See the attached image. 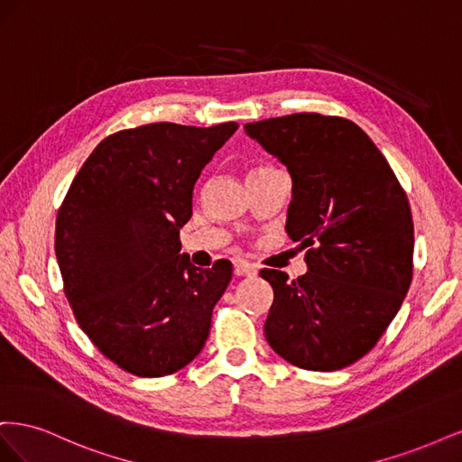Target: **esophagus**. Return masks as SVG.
<instances>
[{
    "instance_id": "obj_1",
    "label": "esophagus",
    "mask_w": 462,
    "mask_h": 462,
    "mask_svg": "<svg viewBox=\"0 0 462 462\" xmlns=\"http://www.w3.org/2000/svg\"><path fill=\"white\" fill-rule=\"evenodd\" d=\"M235 273L236 275H256L258 273V270H256V265L254 263H250V262H246V260H235Z\"/></svg>"
}]
</instances>
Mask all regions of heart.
Wrapping results in <instances>:
<instances>
[{
    "label": "heart",
    "instance_id": "1",
    "mask_svg": "<svg viewBox=\"0 0 462 462\" xmlns=\"http://www.w3.org/2000/svg\"><path fill=\"white\" fill-rule=\"evenodd\" d=\"M263 167H270V165H258V167H254L253 171H258V170H263Z\"/></svg>",
    "mask_w": 462,
    "mask_h": 462
}]
</instances>
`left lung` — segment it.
Returning <instances> with one entry per match:
<instances>
[{
    "instance_id": "1",
    "label": "left lung",
    "mask_w": 462,
    "mask_h": 462,
    "mask_svg": "<svg viewBox=\"0 0 462 462\" xmlns=\"http://www.w3.org/2000/svg\"><path fill=\"white\" fill-rule=\"evenodd\" d=\"M245 131L292 179L287 233L309 272L273 287L263 333L273 351L304 370L333 372L365 356L399 312L412 282L411 206L383 153L343 117L292 114Z\"/></svg>"
}]
</instances>
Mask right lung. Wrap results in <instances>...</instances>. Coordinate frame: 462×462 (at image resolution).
Segmentation results:
<instances>
[{
  "label": "right lung",
  "mask_w": 462,
  "mask_h": 462,
  "mask_svg": "<svg viewBox=\"0 0 462 462\" xmlns=\"http://www.w3.org/2000/svg\"><path fill=\"white\" fill-rule=\"evenodd\" d=\"M239 129L150 123L94 148L55 219V256L80 329L125 372L185 368L209 335L233 265H192L179 231L206 163Z\"/></svg>",
  "instance_id": "obj_1"
}]
</instances>
